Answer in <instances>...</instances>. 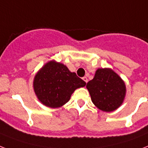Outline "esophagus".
Masks as SVG:
<instances>
[{"mask_svg":"<svg viewBox=\"0 0 148 148\" xmlns=\"http://www.w3.org/2000/svg\"><path fill=\"white\" fill-rule=\"evenodd\" d=\"M83 80H84L85 83L88 82V79H87V77H83Z\"/></svg>","mask_w":148,"mask_h":148,"instance_id":"34e87169","label":"esophagus"}]
</instances>
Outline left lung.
I'll return each mask as SVG.
<instances>
[{
    "mask_svg": "<svg viewBox=\"0 0 148 148\" xmlns=\"http://www.w3.org/2000/svg\"><path fill=\"white\" fill-rule=\"evenodd\" d=\"M86 88L91 99L97 108L105 112L116 110L122 105L125 96L124 81L113 71L99 68Z\"/></svg>",
    "mask_w": 148,
    "mask_h": 148,
    "instance_id": "8db88e82",
    "label": "left lung"
}]
</instances>
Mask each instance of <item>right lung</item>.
Returning a JSON list of instances; mask_svg holds the SVG:
<instances>
[{
	"label": "right lung",
	"mask_w": 148,
	"mask_h": 148,
	"mask_svg": "<svg viewBox=\"0 0 148 148\" xmlns=\"http://www.w3.org/2000/svg\"><path fill=\"white\" fill-rule=\"evenodd\" d=\"M86 85L85 81L72 73L63 64L50 62L43 66L35 76V93L46 106L58 108L69 101L77 88Z\"/></svg>",
	"instance_id": "obj_1"
}]
</instances>
